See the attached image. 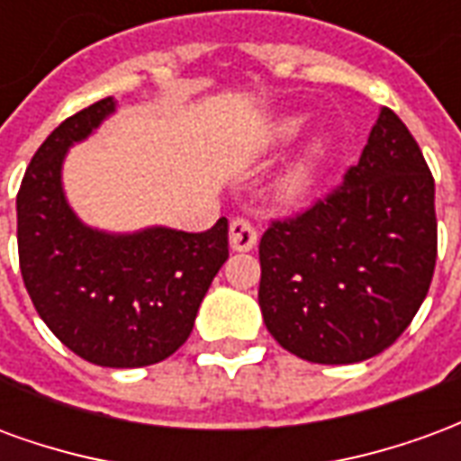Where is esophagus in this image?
Here are the masks:
<instances>
[{"instance_id":"1","label":"esophagus","mask_w":461,"mask_h":461,"mask_svg":"<svg viewBox=\"0 0 461 461\" xmlns=\"http://www.w3.org/2000/svg\"><path fill=\"white\" fill-rule=\"evenodd\" d=\"M257 240H259V234L254 230V224L249 220H244V217H237V220H231L230 224V247L234 251H249L257 247Z\"/></svg>"}]
</instances>
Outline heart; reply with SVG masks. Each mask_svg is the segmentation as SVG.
<instances>
[{"mask_svg": "<svg viewBox=\"0 0 461 461\" xmlns=\"http://www.w3.org/2000/svg\"><path fill=\"white\" fill-rule=\"evenodd\" d=\"M306 122H309L306 113L281 115V118L271 122V142L274 145H286V142L296 140L306 128ZM330 158H333V138L329 132L313 135L279 175L276 197L281 202H286V204H299V202L309 200L321 185V180H323L326 170H329Z\"/></svg>", "mask_w": 461, "mask_h": 461, "instance_id": "1", "label": "heart"}]
</instances>
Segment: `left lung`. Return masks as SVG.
Listing matches in <instances>:
<instances>
[{
    "mask_svg": "<svg viewBox=\"0 0 461 461\" xmlns=\"http://www.w3.org/2000/svg\"><path fill=\"white\" fill-rule=\"evenodd\" d=\"M435 259L432 172L405 122L383 108L339 190L264 231L261 316L294 356L360 363L415 319Z\"/></svg>",
    "mask_w": 461,
    "mask_h": 461,
    "instance_id": "obj_1",
    "label": "left lung"
}]
</instances>
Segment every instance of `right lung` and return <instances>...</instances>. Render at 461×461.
I'll return each instance as SVG.
<instances>
[{"instance_id": "obj_1", "label": "right lung", "mask_w": 461, "mask_h": 461, "mask_svg": "<svg viewBox=\"0 0 461 461\" xmlns=\"http://www.w3.org/2000/svg\"><path fill=\"white\" fill-rule=\"evenodd\" d=\"M115 113L104 98L66 118L36 150L16 194V241L36 313L76 356L104 367L160 363L190 339L227 249V217L207 231L94 230L76 217L61 167L74 142Z\"/></svg>"}]
</instances>
